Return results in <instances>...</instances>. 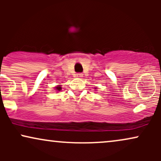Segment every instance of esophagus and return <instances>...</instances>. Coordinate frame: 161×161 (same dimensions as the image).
Here are the masks:
<instances>
[{
  "instance_id": "esophagus-1",
  "label": "esophagus",
  "mask_w": 161,
  "mask_h": 161,
  "mask_svg": "<svg viewBox=\"0 0 161 161\" xmlns=\"http://www.w3.org/2000/svg\"><path fill=\"white\" fill-rule=\"evenodd\" d=\"M75 77L77 79H82L83 77V75L82 74V73H77V74H75Z\"/></svg>"
}]
</instances>
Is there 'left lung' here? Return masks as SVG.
<instances>
[{"instance_id": "1", "label": "left lung", "mask_w": 161, "mask_h": 161, "mask_svg": "<svg viewBox=\"0 0 161 161\" xmlns=\"http://www.w3.org/2000/svg\"><path fill=\"white\" fill-rule=\"evenodd\" d=\"M95 88V89H97V88Z\"/></svg>"}]
</instances>
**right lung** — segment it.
I'll return each instance as SVG.
<instances>
[{"label": "right lung", "mask_w": 161, "mask_h": 161, "mask_svg": "<svg viewBox=\"0 0 161 161\" xmlns=\"http://www.w3.org/2000/svg\"><path fill=\"white\" fill-rule=\"evenodd\" d=\"M54 88H55V90H56V92H60V91H61V89H62L61 85H58V86H55V87H54Z\"/></svg>", "instance_id": "obj_1"}]
</instances>
